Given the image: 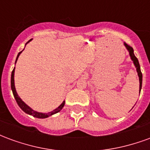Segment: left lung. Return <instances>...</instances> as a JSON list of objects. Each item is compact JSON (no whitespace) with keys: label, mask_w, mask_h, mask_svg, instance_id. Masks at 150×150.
I'll use <instances>...</instances> for the list:
<instances>
[{"label":"left lung","mask_w":150,"mask_h":150,"mask_svg":"<svg viewBox=\"0 0 150 150\" xmlns=\"http://www.w3.org/2000/svg\"><path fill=\"white\" fill-rule=\"evenodd\" d=\"M125 44V46L127 48V50H129V55L131 57V59L132 60V62L134 63V65H135L136 68H137V74H138L139 76V82H140V92H141V89H142V73L141 71V67H140V64H139L138 62V59H137V57L134 55V53H133V49H132V47H131L130 46H129L128 44H126L125 42L124 43Z\"/></svg>","instance_id":"left-lung-1"}]
</instances>
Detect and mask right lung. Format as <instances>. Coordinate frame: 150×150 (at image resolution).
<instances>
[{
  "instance_id": "right-lung-1",
  "label": "right lung",
  "mask_w": 150,
  "mask_h": 150,
  "mask_svg": "<svg viewBox=\"0 0 150 150\" xmlns=\"http://www.w3.org/2000/svg\"><path fill=\"white\" fill-rule=\"evenodd\" d=\"M31 40L30 39V41H28L26 44L28 42H30ZM25 44V45H26ZM22 52V50H21V52L18 53V56H17V59H16V62H17V60H18V57L20 55V54ZM16 63V62H15ZM14 70H15V67L13 68V71H12V74H11V89L12 91H13V96H14L15 100L17 101V103H18V106L21 108V110L24 111L25 112L27 113L29 115H31V116H34V117H37V118H41V119H43V118H46V117H49V116H52L54 114H55V113L59 112L60 111L62 110V108H63L64 106V104H65V101H63L61 105H59V107L57 108L56 109H54V111L52 112H48V113H42V112H36V111H34L31 108H30L28 106L27 104H25L23 101L21 100V99L19 96H18V93H17V91H16V89H15V85H14Z\"/></svg>"
}]
</instances>
